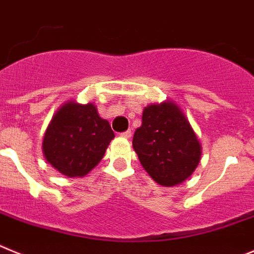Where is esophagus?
<instances>
[{
  "label": "esophagus",
  "mask_w": 254,
  "mask_h": 254,
  "mask_svg": "<svg viewBox=\"0 0 254 254\" xmlns=\"http://www.w3.org/2000/svg\"><path fill=\"white\" fill-rule=\"evenodd\" d=\"M120 135H122L123 138H125V139H129V138H131V130H130V129H127V131L122 132V134H120Z\"/></svg>",
  "instance_id": "1"
}]
</instances>
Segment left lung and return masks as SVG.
<instances>
[{"instance_id": "obj_1", "label": "left lung", "mask_w": 254, "mask_h": 254, "mask_svg": "<svg viewBox=\"0 0 254 254\" xmlns=\"http://www.w3.org/2000/svg\"><path fill=\"white\" fill-rule=\"evenodd\" d=\"M132 148L144 170L162 186H175L191 176L201 148L181 110L172 102L149 105L134 132Z\"/></svg>"}]
</instances>
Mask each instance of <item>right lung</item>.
Instances as JSON below:
<instances>
[{
    "label": "right lung",
    "instance_id": "add662e5",
    "mask_svg": "<svg viewBox=\"0 0 254 254\" xmlns=\"http://www.w3.org/2000/svg\"><path fill=\"white\" fill-rule=\"evenodd\" d=\"M115 134L95 105L69 102L59 109L43 141L47 161L69 177L87 175L102 159Z\"/></svg>",
    "mask_w": 254,
    "mask_h": 254
}]
</instances>
